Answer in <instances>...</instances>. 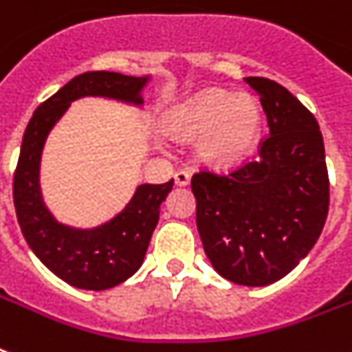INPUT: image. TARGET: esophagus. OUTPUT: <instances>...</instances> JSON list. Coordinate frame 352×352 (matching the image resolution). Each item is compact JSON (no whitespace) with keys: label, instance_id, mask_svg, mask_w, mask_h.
Here are the masks:
<instances>
[{"label":"esophagus","instance_id":"obj_1","mask_svg":"<svg viewBox=\"0 0 352 352\" xmlns=\"http://www.w3.org/2000/svg\"><path fill=\"white\" fill-rule=\"evenodd\" d=\"M190 179H192V175L188 173V171H177L175 173V184L177 186H188L190 184Z\"/></svg>","mask_w":352,"mask_h":352}]
</instances>
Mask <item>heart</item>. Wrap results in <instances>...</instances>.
<instances>
[{
    "label": "heart",
    "instance_id": "heart-1",
    "mask_svg": "<svg viewBox=\"0 0 352 352\" xmlns=\"http://www.w3.org/2000/svg\"><path fill=\"white\" fill-rule=\"evenodd\" d=\"M171 138H199V159L214 168H234L252 153L261 129V109L250 95L204 89L171 106L162 117Z\"/></svg>",
    "mask_w": 352,
    "mask_h": 352
}]
</instances>
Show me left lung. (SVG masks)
<instances>
[{
	"instance_id": "1",
	"label": "left lung",
	"mask_w": 352,
	"mask_h": 352,
	"mask_svg": "<svg viewBox=\"0 0 352 352\" xmlns=\"http://www.w3.org/2000/svg\"><path fill=\"white\" fill-rule=\"evenodd\" d=\"M270 137L259 159L228 175L192 177L197 230L212 267L232 283L265 287L311 252L329 212V175L316 118L290 91L250 76Z\"/></svg>"
}]
</instances>
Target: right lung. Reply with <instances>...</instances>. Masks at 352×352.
Here are the masks:
<instances>
[{"label": "right lung", "mask_w": 352, "mask_h": 352, "mask_svg": "<svg viewBox=\"0 0 352 352\" xmlns=\"http://www.w3.org/2000/svg\"><path fill=\"white\" fill-rule=\"evenodd\" d=\"M149 76H126L109 71L78 74L38 106L25 129L14 173V206L19 228L36 257L65 283L84 290L113 289L131 278L144 261L149 239L159 223L160 204L173 188L140 184L126 208L95 228L63 225L49 212L40 188L43 146L71 102L102 96L140 107Z\"/></svg>", "instance_id": "obj_1"}]
</instances>
